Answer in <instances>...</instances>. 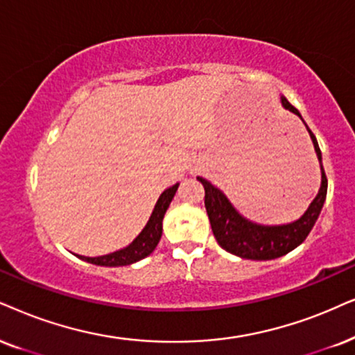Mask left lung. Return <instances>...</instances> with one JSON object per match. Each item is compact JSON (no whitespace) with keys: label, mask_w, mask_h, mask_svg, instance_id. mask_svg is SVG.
<instances>
[{"label":"left lung","mask_w":355,"mask_h":355,"mask_svg":"<svg viewBox=\"0 0 355 355\" xmlns=\"http://www.w3.org/2000/svg\"><path fill=\"white\" fill-rule=\"evenodd\" d=\"M282 105H284L285 110L295 113L303 121L300 111L295 106H291L285 96H282ZM308 132L313 141V146H315L318 160H320L321 187L316 198L311 201V205L304 211L303 216L297 221L278 224V226H263V224L249 221V219L237 213V209L230 203V200L226 198V195L219 188L209 183L206 178L198 177V180L205 187V206L211 223V230H213L218 244L224 250L242 259L272 260L288 254L290 250L298 248L306 239L309 231L315 226L318 216H320L327 193V178L324 168H322L320 146H318L315 134L309 129Z\"/></svg>","instance_id":"1"}]
</instances>
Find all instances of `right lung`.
I'll list each match as a JSON object with an SVG mask.
<instances>
[{
	"label": "right lung",
	"mask_w": 355,
	"mask_h": 355,
	"mask_svg": "<svg viewBox=\"0 0 355 355\" xmlns=\"http://www.w3.org/2000/svg\"><path fill=\"white\" fill-rule=\"evenodd\" d=\"M178 183L165 190L162 195L157 200L155 208L152 211L149 221H147L146 227L141 231L136 239H134L128 248L116 250V252L100 255V257H85V255H78L85 262L95 263V266L103 267H121V266H131V263L137 262V260L147 257L154 252V249L159 244L160 237H162V221L165 216V211L170 206V201L173 200L175 193H177Z\"/></svg>",
	"instance_id": "obj_1"
}]
</instances>
